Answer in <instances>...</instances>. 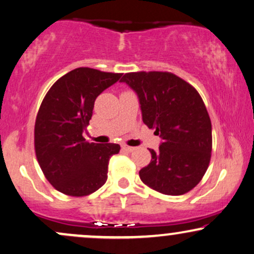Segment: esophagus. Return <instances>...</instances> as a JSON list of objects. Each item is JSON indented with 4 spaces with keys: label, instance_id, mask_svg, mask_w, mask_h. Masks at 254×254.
<instances>
[{
    "label": "esophagus",
    "instance_id": "obj_1",
    "mask_svg": "<svg viewBox=\"0 0 254 254\" xmlns=\"http://www.w3.org/2000/svg\"><path fill=\"white\" fill-rule=\"evenodd\" d=\"M123 149L126 150V151H133L135 148L130 147V146H127V144H123Z\"/></svg>",
    "mask_w": 254,
    "mask_h": 254
}]
</instances>
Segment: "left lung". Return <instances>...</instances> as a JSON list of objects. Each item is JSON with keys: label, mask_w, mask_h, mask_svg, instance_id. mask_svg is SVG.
Returning a JSON list of instances; mask_svg holds the SVG:
<instances>
[{"label": "left lung", "mask_w": 254, "mask_h": 254, "mask_svg": "<svg viewBox=\"0 0 254 254\" xmlns=\"http://www.w3.org/2000/svg\"><path fill=\"white\" fill-rule=\"evenodd\" d=\"M139 98L142 120L160 135L159 150L140 170L141 181L164 195L195 188L209 167L211 120L198 92L169 72H131L121 78Z\"/></svg>", "instance_id": "8db88e82"}]
</instances>
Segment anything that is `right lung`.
<instances>
[{
    "mask_svg": "<svg viewBox=\"0 0 254 254\" xmlns=\"http://www.w3.org/2000/svg\"><path fill=\"white\" fill-rule=\"evenodd\" d=\"M121 78V73L90 67L74 68L59 78L43 99L35 124V150L41 169L58 191L86 196L107 181L108 162L117 143L84 139L95 99Z\"/></svg>",
    "mask_w": 254,
    "mask_h": 254,
    "instance_id": "1",
    "label": "right lung"
}]
</instances>
